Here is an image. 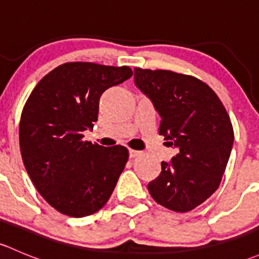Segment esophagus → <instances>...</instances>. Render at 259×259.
Here are the masks:
<instances>
[{
	"mask_svg": "<svg viewBox=\"0 0 259 259\" xmlns=\"http://www.w3.org/2000/svg\"><path fill=\"white\" fill-rule=\"evenodd\" d=\"M139 155H142V151L134 150V149H129V156L132 159L137 158V156H139Z\"/></svg>",
	"mask_w": 259,
	"mask_h": 259,
	"instance_id": "34e87169",
	"label": "esophagus"
}]
</instances>
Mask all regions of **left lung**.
Listing matches in <instances>:
<instances>
[{
	"label": "left lung",
	"instance_id": "obj_1",
	"mask_svg": "<svg viewBox=\"0 0 259 259\" xmlns=\"http://www.w3.org/2000/svg\"><path fill=\"white\" fill-rule=\"evenodd\" d=\"M135 85L160 115L159 134L179 149L161 161L148 189L158 204L185 213L218 189L234 140L231 117L215 93L202 80L170 70L135 67Z\"/></svg>",
	"mask_w": 259,
	"mask_h": 259
}]
</instances>
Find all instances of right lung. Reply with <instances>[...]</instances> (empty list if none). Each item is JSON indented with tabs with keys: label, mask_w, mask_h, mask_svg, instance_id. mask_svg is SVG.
I'll return each mask as SVG.
<instances>
[{
	"label": "right lung",
	"mask_w": 259,
	"mask_h": 259,
	"mask_svg": "<svg viewBox=\"0 0 259 259\" xmlns=\"http://www.w3.org/2000/svg\"><path fill=\"white\" fill-rule=\"evenodd\" d=\"M129 66L66 62L42 77L20 120L23 164L44 199L65 215L96 213L110 198L129 159L125 146L86 142L101 94L130 79Z\"/></svg>",
	"instance_id": "right-lung-1"
}]
</instances>
